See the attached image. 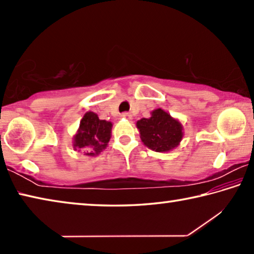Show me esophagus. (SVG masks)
Segmentation results:
<instances>
[{
  "mask_svg": "<svg viewBox=\"0 0 254 254\" xmlns=\"http://www.w3.org/2000/svg\"><path fill=\"white\" fill-rule=\"evenodd\" d=\"M121 117H122L123 119H127V120H130V119H131V114H130V113H127V112H126V113H122Z\"/></svg>",
  "mask_w": 254,
  "mask_h": 254,
  "instance_id": "34e87169",
  "label": "esophagus"
}]
</instances>
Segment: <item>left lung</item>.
Returning <instances> with one entry per match:
<instances>
[{
    "label": "left lung",
    "mask_w": 254,
    "mask_h": 254,
    "mask_svg": "<svg viewBox=\"0 0 254 254\" xmlns=\"http://www.w3.org/2000/svg\"><path fill=\"white\" fill-rule=\"evenodd\" d=\"M136 127L142 142L157 152L170 151L183 139L182 124L161 109L154 110L151 118L139 120Z\"/></svg>",
    "instance_id": "left-lung-1"
}]
</instances>
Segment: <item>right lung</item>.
Returning a JSON list of instances; mask_svg holds the SVG:
<instances>
[{
  "label": "right lung",
  "mask_w": 254,
  "mask_h": 254,
  "mask_svg": "<svg viewBox=\"0 0 254 254\" xmlns=\"http://www.w3.org/2000/svg\"><path fill=\"white\" fill-rule=\"evenodd\" d=\"M112 123L100 120L97 114L87 112L81 119L77 134L74 136V149L95 156L106 148L111 139Z\"/></svg>",
  "instance_id": "right-lung-1"
}]
</instances>
